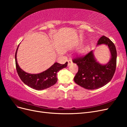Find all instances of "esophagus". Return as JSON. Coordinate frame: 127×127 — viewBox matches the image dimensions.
Wrapping results in <instances>:
<instances>
[{
	"mask_svg": "<svg viewBox=\"0 0 127 127\" xmlns=\"http://www.w3.org/2000/svg\"><path fill=\"white\" fill-rule=\"evenodd\" d=\"M72 60H70V59H69V60L68 61V66H69L70 65L72 64Z\"/></svg>",
	"mask_w": 127,
	"mask_h": 127,
	"instance_id": "obj_1",
	"label": "esophagus"
}]
</instances>
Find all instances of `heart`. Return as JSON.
Returning a JSON list of instances; mask_svg holds the SVG:
<instances>
[{
    "label": "heart",
    "mask_w": 127,
    "mask_h": 127,
    "mask_svg": "<svg viewBox=\"0 0 127 127\" xmlns=\"http://www.w3.org/2000/svg\"><path fill=\"white\" fill-rule=\"evenodd\" d=\"M88 50V47L83 48H82L81 50H80L79 52L81 53H84L86 52V51H87Z\"/></svg>",
    "instance_id": "heart-1"
}]
</instances>
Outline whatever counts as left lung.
I'll use <instances>...</instances> for the list:
<instances>
[{
  "label": "left lung",
  "mask_w": 127,
  "mask_h": 127,
  "mask_svg": "<svg viewBox=\"0 0 127 127\" xmlns=\"http://www.w3.org/2000/svg\"><path fill=\"white\" fill-rule=\"evenodd\" d=\"M108 46L111 53L110 60L105 64H99L96 60L93 50L81 57H77L72 62L78 66V71L74 77L75 82L87 90L101 88L112 79L117 65V53L116 46L109 38L102 36L98 40L97 45Z\"/></svg>",
  "instance_id": "1"
}]
</instances>
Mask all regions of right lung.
<instances>
[{"mask_svg": "<svg viewBox=\"0 0 127 127\" xmlns=\"http://www.w3.org/2000/svg\"><path fill=\"white\" fill-rule=\"evenodd\" d=\"M18 46L15 53V64L18 75L22 81L31 88L38 91L46 89L55 85L58 80L57 77L58 72L67 67L68 62L63 64L55 63L47 70L40 74H29L23 70L17 63L16 57Z\"/></svg>", "mask_w": 127, "mask_h": 127, "instance_id": "obj_1", "label": "right lung"}]
</instances>
